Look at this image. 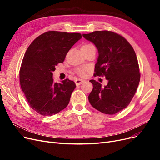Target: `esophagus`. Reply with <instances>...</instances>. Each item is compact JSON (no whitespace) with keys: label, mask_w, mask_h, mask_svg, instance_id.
Segmentation results:
<instances>
[{"label":"esophagus","mask_w":160,"mask_h":160,"mask_svg":"<svg viewBox=\"0 0 160 160\" xmlns=\"http://www.w3.org/2000/svg\"><path fill=\"white\" fill-rule=\"evenodd\" d=\"M83 81H84V80L80 79H75V84H76L77 85H79L80 84H81L82 83H83Z\"/></svg>","instance_id":"1"}]
</instances>
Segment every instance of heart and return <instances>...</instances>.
<instances>
[{
    "mask_svg": "<svg viewBox=\"0 0 160 160\" xmlns=\"http://www.w3.org/2000/svg\"><path fill=\"white\" fill-rule=\"evenodd\" d=\"M93 47L94 46L92 44H90V43H86V44H84L83 46L81 47V50L85 51L87 49H90V48ZM87 70H88V68H87V67H79V68H77L76 69V72L79 75L83 76V75H85V73L87 71Z\"/></svg>",
    "mask_w": 160,
    "mask_h": 160,
    "instance_id": "heart-1",
    "label": "heart"
}]
</instances>
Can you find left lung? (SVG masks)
<instances>
[{
	"instance_id": "left-lung-1",
	"label": "left lung",
	"mask_w": 160,
	"mask_h": 160,
	"mask_svg": "<svg viewBox=\"0 0 160 160\" xmlns=\"http://www.w3.org/2000/svg\"><path fill=\"white\" fill-rule=\"evenodd\" d=\"M98 49L95 76H105L108 85L102 87L90 80L93 90L88 99L101 113L113 115L126 108L137 91L140 72L136 54L129 42L122 35L109 31L83 34Z\"/></svg>"
}]
</instances>
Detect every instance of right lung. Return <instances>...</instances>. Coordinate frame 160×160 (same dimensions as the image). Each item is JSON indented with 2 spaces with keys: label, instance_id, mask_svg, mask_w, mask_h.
Segmentation results:
<instances>
[{
  "label": "right lung",
  "instance_id": "obj_1",
  "mask_svg": "<svg viewBox=\"0 0 160 160\" xmlns=\"http://www.w3.org/2000/svg\"><path fill=\"white\" fill-rule=\"evenodd\" d=\"M81 38L78 32L51 31L37 37L28 47L19 79L28 103L37 113L43 116L55 115L69 104L76 85L68 79L55 83L52 71Z\"/></svg>",
  "mask_w": 160,
  "mask_h": 160
}]
</instances>
